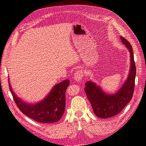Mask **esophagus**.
Segmentation results:
<instances>
[{
  "label": "esophagus",
  "mask_w": 146,
  "mask_h": 146,
  "mask_svg": "<svg viewBox=\"0 0 146 146\" xmlns=\"http://www.w3.org/2000/svg\"><path fill=\"white\" fill-rule=\"evenodd\" d=\"M83 76H84V74L82 71H81V70H78V71L75 72L74 78L75 79V80L77 82H79L82 80Z\"/></svg>",
  "instance_id": "esophagus-1"
}]
</instances>
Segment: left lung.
<instances>
[{"label": "left lung", "mask_w": 146, "mask_h": 146, "mask_svg": "<svg viewBox=\"0 0 146 146\" xmlns=\"http://www.w3.org/2000/svg\"><path fill=\"white\" fill-rule=\"evenodd\" d=\"M122 43L128 48L130 55V69L129 76L122 87L115 94H108L91 81L85 83V91L96 116L106 119L116 116L131 100L133 94L136 66L133 48L127 39L121 36Z\"/></svg>", "instance_id": "obj_1"}]
</instances>
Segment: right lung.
Wrapping results in <instances>:
<instances>
[{
	"label": "right lung",
	"mask_w": 146,
	"mask_h": 146,
	"mask_svg": "<svg viewBox=\"0 0 146 146\" xmlns=\"http://www.w3.org/2000/svg\"><path fill=\"white\" fill-rule=\"evenodd\" d=\"M69 85V80L56 84L44 99L35 104L19 98L12 90L10 82L9 88L17 107L25 115L40 123H54L58 121L64 114L65 94Z\"/></svg>",
	"instance_id": "1"
}]
</instances>
